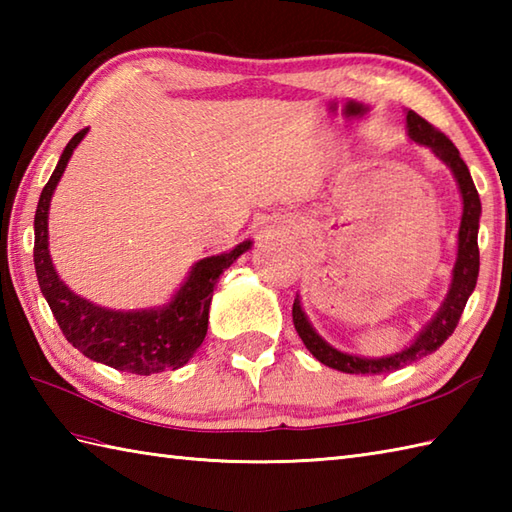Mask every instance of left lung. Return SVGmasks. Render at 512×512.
Listing matches in <instances>:
<instances>
[{"label":"left lung","instance_id":"1","mask_svg":"<svg viewBox=\"0 0 512 512\" xmlns=\"http://www.w3.org/2000/svg\"><path fill=\"white\" fill-rule=\"evenodd\" d=\"M407 127L411 140H416L420 145H427L433 154H436L442 162H447L451 167L455 180L462 193L464 211H462V224L458 233V262L453 268V281L447 299H444L440 312L433 317V321L420 332V336L413 341L407 350H402L394 356L385 358H361L352 354H343L334 350L332 345L325 343L321 336L312 330L306 314H303L299 299L292 303V321H295V330L301 336L303 345L308 347L310 354L328 365L332 369H339L345 374H385L400 369L402 365H409L418 358L436 352L438 347L453 334L455 325H458L466 301H469L471 292L475 290L477 275H480V248H477V228H480V195L473 184V178L469 173V167L464 165L460 158V151L451 140L444 136L438 127L424 121L416 112H407Z\"/></svg>","mask_w":512,"mask_h":512}]
</instances>
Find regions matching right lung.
<instances>
[{"instance_id": "obj_1", "label": "right lung", "mask_w": 512, "mask_h": 512, "mask_svg": "<svg viewBox=\"0 0 512 512\" xmlns=\"http://www.w3.org/2000/svg\"><path fill=\"white\" fill-rule=\"evenodd\" d=\"M85 134H88V127L74 134L65 145L59 165L52 171L37 204L35 268L39 288L65 339L92 361L140 376L178 369L189 363V358L204 341L215 281L239 255L246 253L250 242L237 244L224 255L200 259L178 295L160 310L116 312L76 297L52 266L48 250V209L65 165Z\"/></svg>"}]
</instances>
